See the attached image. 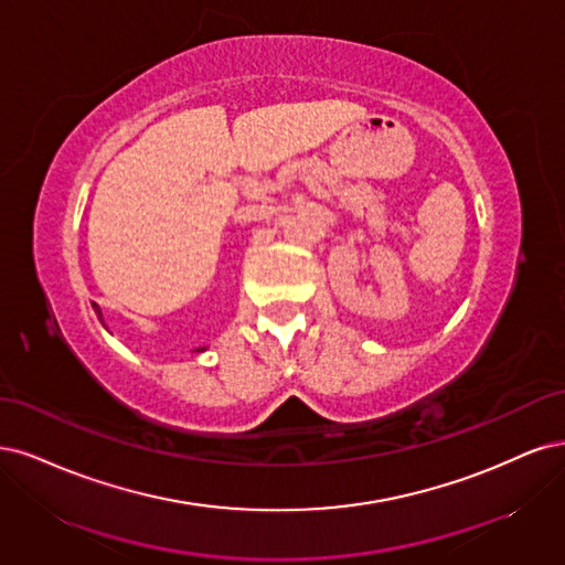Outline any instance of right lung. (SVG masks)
I'll return each mask as SVG.
<instances>
[{
  "label": "right lung",
  "mask_w": 565,
  "mask_h": 565,
  "mask_svg": "<svg viewBox=\"0 0 565 565\" xmlns=\"http://www.w3.org/2000/svg\"><path fill=\"white\" fill-rule=\"evenodd\" d=\"M94 309H96V315H98V319H100V323H103V326H105V321H103V312H100V307H98V305H96V302H94ZM105 329H107V326H105ZM204 350H206V348H199V350H196V352H204Z\"/></svg>",
  "instance_id": "add662e5"
}]
</instances>
